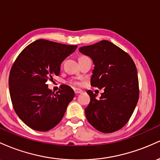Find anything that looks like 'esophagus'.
Masks as SVG:
<instances>
[{"label":"esophagus","instance_id":"obj_1","mask_svg":"<svg viewBox=\"0 0 160 160\" xmlns=\"http://www.w3.org/2000/svg\"><path fill=\"white\" fill-rule=\"evenodd\" d=\"M74 92L75 94H80V93H82V91L80 89H74Z\"/></svg>","mask_w":160,"mask_h":160}]
</instances>
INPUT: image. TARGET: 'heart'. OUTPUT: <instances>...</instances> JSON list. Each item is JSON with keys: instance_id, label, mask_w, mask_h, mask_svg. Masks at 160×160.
<instances>
[{"instance_id": "b5f03b06", "label": "heart", "mask_w": 160, "mask_h": 160, "mask_svg": "<svg viewBox=\"0 0 160 160\" xmlns=\"http://www.w3.org/2000/svg\"><path fill=\"white\" fill-rule=\"evenodd\" d=\"M72 83L75 85H81V82H73Z\"/></svg>"}]
</instances>
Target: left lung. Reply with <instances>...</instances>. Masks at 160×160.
<instances>
[{
  "label": "left lung",
  "mask_w": 160,
  "mask_h": 160,
  "mask_svg": "<svg viewBox=\"0 0 160 160\" xmlns=\"http://www.w3.org/2000/svg\"><path fill=\"white\" fill-rule=\"evenodd\" d=\"M94 65L91 78L93 87L103 88L99 99L87 91L91 102L85 109L86 118L97 130L112 133L125 125L139 98L138 72L127 53L109 41H100L78 50Z\"/></svg>",
  "instance_id": "obj_1"
}]
</instances>
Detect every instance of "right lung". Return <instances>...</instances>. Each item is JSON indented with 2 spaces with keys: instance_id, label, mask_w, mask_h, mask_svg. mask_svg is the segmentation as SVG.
<instances>
[{
  "instance_id": "obj_1",
  "label": "right lung",
  "mask_w": 160,
  "mask_h": 160,
  "mask_svg": "<svg viewBox=\"0 0 160 160\" xmlns=\"http://www.w3.org/2000/svg\"><path fill=\"white\" fill-rule=\"evenodd\" d=\"M77 48L44 39L28 45L19 53L9 77L10 94L16 113L28 127L47 132L62 120L74 91L62 85L56 94L46 82L59 75L60 64Z\"/></svg>"
}]
</instances>
